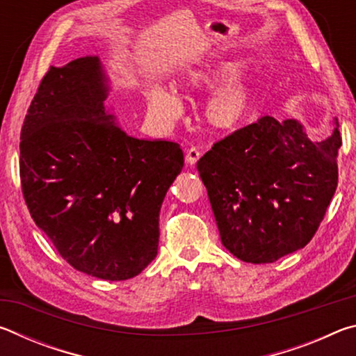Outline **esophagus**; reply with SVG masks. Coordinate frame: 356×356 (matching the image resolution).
I'll return each instance as SVG.
<instances>
[{
	"instance_id": "obj_1",
	"label": "esophagus",
	"mask_w": 356,
	"mask_h": 356,
	"mask_svg": "<svg viewBox=\"0 0 356 356\" xmlns=\"http://www.w3.org/2000/svg\"><path fill=\"white\" fill-rule=\"evenodd\" d=\"M200 156H201V150L197 149V147H191V149L186 150L185 161H186V163H188L190 166H193V165H196V161L200 160Z\"/></svg>"
}]
</instances>
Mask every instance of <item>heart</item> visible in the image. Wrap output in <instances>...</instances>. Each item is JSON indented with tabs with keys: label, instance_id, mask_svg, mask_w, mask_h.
Segmentation results:
<instances>
[{
	"label": "heart",
	"instance_id": "b5f03b06",
	"mask_svg": "<svg viewBox=\"0 0 356 356\" xmlns=\"http://www.w3.org/2000/svg\"><path fill=\"white\" fill-rule=\"evenodd\" d=\"M243 70L238 61H216L193 65L176 81V86L185 95H196L212 91L202 106L206 124L215 131H234L242 125L254 106L257 88L246 78H236ZM147 106L152 118L160 124H172L182 114V100L171 88L152 84L146 91Z\"/></svg>",
	"mask_w": 356,
	"mask_h": 356
}]
</instances>
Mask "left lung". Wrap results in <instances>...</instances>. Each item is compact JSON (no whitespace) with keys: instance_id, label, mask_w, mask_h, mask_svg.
Masks as SVG:
<instances>
[{"instance_id":"obj_1","label":"left lung","mask_w":356,"mask_h":356,"mask_svg":"<svg viewBox=\"0 0 356 356\" xmlns=\"http://www.w3.org/2000/svg\"><path fill=\"white\" fill-rule=\"evenodd\" d=\"M334 125L314 143L297 119L264 116L197 161L221 243L240 261L275 262L314 237L337 186Z\"/></svg>"}]
</instances>
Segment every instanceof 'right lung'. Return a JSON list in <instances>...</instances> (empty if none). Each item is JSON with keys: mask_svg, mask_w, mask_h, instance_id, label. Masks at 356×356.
I'll list each match as a JSON object with an SVG mask.
<instances>
[{"mask_svg": "<svg viewBox=\"0 0 356 356\" xmlns=\"http://www.w3.org/2000/svg\"><path fill=\"white\" fill-rule=\"evenodd\" d=\"M99 56L50 67L20 135V179L33 220L78 272L140 275L159 251L161 204L184 168L177 143L138 140L106 110Z\"/></svg>", "mask_w": 356, "mask_h": 356, "instance_id": "add662e5", "label": "right lung"}]
</instances>
